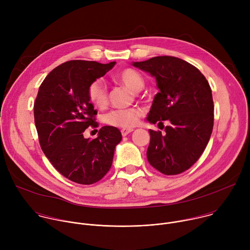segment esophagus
Masks as SVG:
<instances>
[{"instance_id":"obj_1","label":"esophagus","mask_w":250,"mask_h":250,"mask_svg":"<svg viewBox=\"0 0 250 250\" xmlns=\"http://www.w3.org/2000/svg\"><path fill=\"white\" fill-rule=\"evenodd\" d=\"M121 131H122V135L123 136H126L128 133L133 131V129L132 128H123Z\"/></svg>"}]
</instances>
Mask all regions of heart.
I'll list each match as a JSON object with an SVG mask.
<instances>
[{"instance_id": "b5f03b06", "label": "heart", "mask_w": 250, "mask_h": 250, "mask_svg": "<svg viewBox=\"0 0 250 250\" xmlns=\"http://www.w3.org/2000/svg\"><path fill=\"white\" fill-rule=\"evenodd\" d=\"M117 80L127 87L132 93H138L145 87V80L134 69L127 68L117 75ZM88 98L97 108H104L108 104V91L101 80L93 81L88 87ZM140 111L136 108L116 110L104 117V122L119 127L129 128L137 125Z\"/></svg>"}]
</instances>
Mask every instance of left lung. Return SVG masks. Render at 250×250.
<instances>
[{
	"label": "left lung",
	"instance_id": "1",
	"mask_svg": "<svg viewBox=\"0 0 250 250\" xmlns=\"http://www.w3.org/2000/svg\"><path fill=\"white\" fill-rule=\"evenodd\" d=\"M132 66L154 77L159 90L147 122H169L164 135L149 129L147 160L165 175L182 173L200 158L212 131L210 87L198 68L177 57L157 56Z\"/></svg>",
	"mask_w": 250,
	"mask_h": 250
}]
</instances>
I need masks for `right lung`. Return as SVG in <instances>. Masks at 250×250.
I'll return each instance as SVG.
<instances>
[{
    "label": "right lung",
    "mask_w": 250,
    "mask_h": 250,
    "mask_svg": "<svg viewBox=\"0 0 250 250\" xmlns=\"http://www.w3.org/2000/svg\"><path fill=\"white\" fill-rule=\"evenodd\" d=\"M115 64L62 63L45 77L35 99L34 123L43 153L60 174L78 184H94L108 173L122 140L121 131L110 125L101 127L95 139L83 135L90 125L98 126L88 87Z\"/></svg>",
    "instance_id": "right-lung-1"
}]
</instances>
